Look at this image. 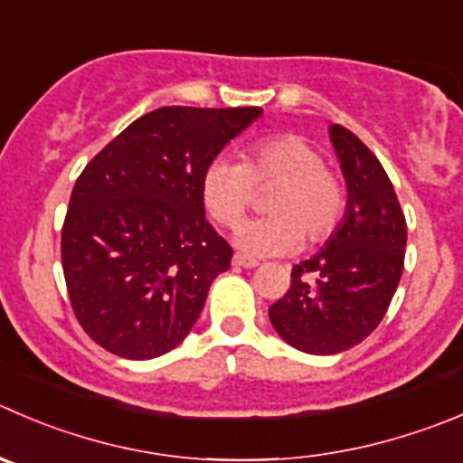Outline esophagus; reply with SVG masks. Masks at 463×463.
I'll use <instances>...</instances> for the list:
<instances>
[{"label":"esophagus","instance_id":"obj_1","mask_svg":"<svg viewBox=\"0 0 463 463\" xmlns=\"http://www.w3.org/2000/svg\"><path fill=\"white\" fill-rule=\"evenodd\" d=\"M232 264H235V267L253 269V267H258V260H255V258H249V255L235 253V255H232Z\"/></svg>","mask_w":463,"mask_h":463}]
</instances>
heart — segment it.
<instances>
[{
  "instance_id": "1",
  "label": "heart",
  "mask_w": 463,
  "mask_h": 463,
  "mask_svg": "<svg viewBox=\"0 0 463 463\" xmlns=\"http://www.w3.org/2000/svg\"><path fill=\"white\" fill-rule=\"evenodd\" d=\"M271 214L246 223L237 235L253 255L289 253L305 241L312 246L330 240L345 214V190L339 176L323 165L312 142L294 133H278L253 142L241 163L217 158L205 167L201 196L210 217L223 228H235L258 201V190Z\"/></svg>"
}]
</instances>
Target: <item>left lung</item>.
I'll return each instance as SVG.
<instances>
[{"label": "left lung", "instance_id": "1", "mask_svg": "<svg viewBox=\"0 0 463 463\" xmlns=\"http://www.w3.org/2000/svg\"><path fill=\"white\" fill-rule=\"evenodd\" d=\"M348 187V208L326 249L291 269V285L269 307L289 345L335 355L364 341L387 314L402 276L407 223L373 151L341 124L330 127Z\"/></svg>", "mask_w": 463, "mask_h": 463}]
</instances>
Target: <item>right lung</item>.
Wrapping results in <instances>:
<instances>
[{
    "label": "right lung",
    "instance_id": "obj_1",
    "mask_svg": "<svg viewBox=\"0 0 463 463\" xmlns=\"http://www.w3.org/2000/svg\"><path fill=\"white\" fill-rule=\"evenodd\" d=\"M260 108L165 106L108 142L80 172L61 232L76 321L108 353L176 348L232 249L205 219V167Z\"/></svg>",
    "mask_w": 463,
    "mask_h": 463
}]
</instances>
